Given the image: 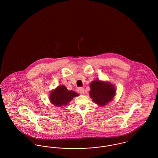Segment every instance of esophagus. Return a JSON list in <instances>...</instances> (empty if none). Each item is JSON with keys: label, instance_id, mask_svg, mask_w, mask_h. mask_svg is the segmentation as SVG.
Segmentation results:
<instances>
[{"label": "esophagus", "instance_id": "34e87169", "mask_svg": "<svg viewBox=\"0 0 158 158\" xmlns=\"http://www.w3.org/2000/svg\"><path fill=\"white\" fill-rule=\"evenodd\" d=\"M78 92L80 93V94H84V92H85V89H84V88H78Z\"/></svg>", "mask_w": 158, "mask_h": 158}]
</instances>
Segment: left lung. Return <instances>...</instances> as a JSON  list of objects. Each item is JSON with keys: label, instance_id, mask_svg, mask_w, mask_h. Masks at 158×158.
<instances>
[{"label": "left lung", "instance_id": "left-lung-1", "mask_svg": "<svg viewBox=\"0 0 158 158\" xmlns=\"http://www.w3.org/2000/svg\"><path fill=\"white\" fill-rule=\"evenodd\" d=\"M89 96L99 106H104L113 101L116 94L114 85L107 81L95 80L90 83Z\"/></svg>", "mask_w": 158, "mask_h": 158}]
</instances>
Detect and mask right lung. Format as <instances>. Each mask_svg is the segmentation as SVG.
I'll use <instances>...</instances> for the list:
<instances>
[{"instance_id":"add662e5","label":"right lung","mask_w":158,"mask_h":158,"mask_svg":"<svg viewBox=\"0 0 158 158\" xmlns=\"http://www.w3.org/2000/svg\"><path fill=\"white\" fill-rule=\"evenodd\" d=\"M77 96L79 94L75 92L68 90L65 86L60 85L50 92L49 99L51 103L56 106H64Z\"/></svg>"}]
</instances>
